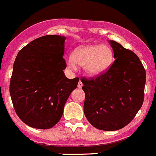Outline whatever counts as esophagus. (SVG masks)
Here are the masks:
<instances>
[{
    "label": "esophagus",
    "instance_id": "1",
    "mask_svg": "<svg viewBox=\"0 0 156 156\" xmlns=\"http://www.w3.org/2000/svg\"><path fill=\"white\" fill-rule=\"evenodd\" d=\"M82 86H83V83L81 82V81H79V82H78V87H79V88H81V87H82Z\"/></svg>",
    "mask_w": 156,
    "mask_h": 156
}]
</instances>
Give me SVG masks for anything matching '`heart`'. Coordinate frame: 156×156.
<instances>
[{
	"mask_svg": "<svg viewBox=\"0 0 156 156\" xmlns=\"http://www.w3.org/2000/svg\"><path fill=\"white\" fill-rule=\"evenodd\" d=\"M113 54L112 49L106 45H88L78 48L67 59L69 69H77V64L84 66L86 75L90 77L101 75L112 64Z\"/></svg>",
	"mask_w": 156,
	"mask_h": 156,
	"instance_id": "heart-1",
	"label": "heart"
}]
</instances>
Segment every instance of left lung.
Listing matches in <instances>:
<instances>
[{
    "instance_id": "obj_1",
    "label": "left lung",
    "mask_w": 156,
    "mask_h": 156,
    "mask_svg": "<svg viewBox=\"0 0 156 156\" xmlns=\"http://www.w3.org/2000/svg\"><path fill=\"white\" fill-rule=\"evenodd\" d=\"M110 44L116 59L108 70L81 79L86 118L105 131L122 129L132 121L143 105L146 84V70L139 57L113 40Z\"/></svg>"
}]
</instances>
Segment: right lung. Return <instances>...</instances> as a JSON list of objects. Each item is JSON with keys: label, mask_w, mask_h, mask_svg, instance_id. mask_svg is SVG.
Segmentation results:
<instances>
[{"label": "right lung", "mask_w": 156, "mask_h": 156, "mask_svg": "<svg viewBox=\"0 0 156 156\" xmlns=\"http://www.w3.org/2000/svg\"><path fill=\"white\" fill-rule=\"evenodd\" d=\"M65 36L47 35L30 42L16 57L10 82L12 103L19 118L28 126L53 127L79 78L65 75Z\"/></svg>", "instance_id": "1"}]
</instances>
